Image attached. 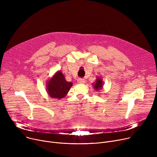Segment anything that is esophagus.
<instances>
[{"label":"esophagus","mask_w":157,"mask_h":157,"mask_svg":"<svg viewBox=\"0 0 157 157\" xmlns=\"http://www.w3.org/2000/svg\"><path fill=\"white\" fill-rule=\"evenodd\" d=\"M78 83H80V84H83L85 83V81L84 79H81V78H79L78 79Z\"/></svg>","instance_id":"esophagus-1"}]
</instances>
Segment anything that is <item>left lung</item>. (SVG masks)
Wrapping results in <instances>:
<instances>
[{"label": "left lung", "instance_id": "8db88e82", "mask_svg": "<svg viewBox=\"0 0 157 157\" xmlns=\"http://www.w3.org/2000/svg\"><path fill=\"white\" fill-rule=\"evenodd\" d=\"M103 81L102 79H101L100 78H97L95 81V83L94 84V88L98 91V90H101L103 87Z\"/></svg>", "mask_w": 157, "mask_h": 157}]
</instances>
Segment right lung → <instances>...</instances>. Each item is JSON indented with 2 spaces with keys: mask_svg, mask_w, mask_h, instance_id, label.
Segmentation results:
<instances>
[{
  "mask_svg": "<svg viewBox=\"0 0 157 157\" xmlns=\"http://www.w3.org/2000/svg\"><path fill=\"white\" fill-rule=\"evenodd\" d=\"M47 92L52 98L60 99L67 94L72 86V82L65 80L62 72H56L46 83Z\"/></svg>",
  "mask_w": 157,
  "mask_h": 157,
  "instance_id": "1",
  "label": "right lung"
}]
</instances>
